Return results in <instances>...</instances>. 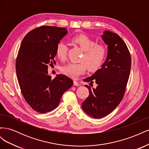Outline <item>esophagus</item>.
<instances>
[{"label":"esophagus","instance_id":"obj_1","mask_svg":"<svg viewBox=\"0 0 149 149\" xmlns=\"http://www.w3.org/2000/svg\"><path fill=\"white\" fill-rule=\"evenodd\" d=\"M73 83H74V86H78L79 85V83H78V82L77 81H74Z\"/></svg>","mask_w":149,"mask_h":149}]
</instances>
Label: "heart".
I'll return each instance as SVG.
<instances>
[{
  "label": "heart",
  "mask_w": 149,
  "mask_h": 149,
  "mask_svg": "<svg viewBox=\"0 0 149 149\" xmlns=\"http://www.w3.org/2000/svg\"><path fill=\"white\" fill-rule=\"evenodd\" d=\"M72 42L84 52L78 63H70L63 66L61 71L66 76L76 79L88 70L91 71L97 70L101 66L106 55V47L102 44L96 43L93 40L85 35L76 36ZM68 48L65 43L60 42L56 47V55L62 61L66 60Z\"/></svg>",
  "instance_id": "obj_1"
}]
</instances>
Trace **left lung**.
Wrapping results in <instances>:
<instances>
[{
  "mask_svg": "<svg viewBox=\"0 0 149 149\" xmlns=\"http://www.w3.org/2000/svg\"><path fill=\"white\" fill-rule=\"evenodd\" d=\"M102 38L107 45L106 60L100 69L84 79L96 88L88 85L89 95L82 103V108L94 118H103L113 111L124 96L131 68L129 49L119 36L110 31H104Z\"/></svg>",
  "mask_w": 149,
  "mask_h": 149,
  "instance_id": "obj_1",
  "label": "left lung"
}]
</instances>
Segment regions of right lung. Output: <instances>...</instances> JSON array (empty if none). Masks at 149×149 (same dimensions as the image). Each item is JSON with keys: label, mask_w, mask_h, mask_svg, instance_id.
<instances>
[{"label": "right lung", "mask_w": 149, "mask_h": 149, "mask_svg": "<svg viewBox=\"0 0 149 149\" xmlns=\"http://www.w3.org/2000/svg\"><path fill=\"white\" fill-rule=\"evenodd\" d=\"M67 33L65 28L41 26L29 31L21 43L15 63L18 82L26 102L39 113L55 109L73 85L65 75L52 79L48 73V65L56 63L57 44Z\"/></svg>", "instance_id": "1"}]
</instances>
